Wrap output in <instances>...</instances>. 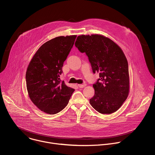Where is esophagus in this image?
Wrapping results in <instances>:
<instances>
[{
    "instance_id": "obj_1",
    "label": "esophagus",
    "mask_w": 155,
    "mask_h": 155,
    "mask_svg": "<svg viewBox=\"0 0 155 155\" xmlns=\"http://www.w3.org/2000/svg\"><path fill=\"white\" fill-rule=\"evenodd\" d=\"M86 86V84H78V86L79 87H80V88H83V87H85Z\"/></svg>"
}]
</instances>
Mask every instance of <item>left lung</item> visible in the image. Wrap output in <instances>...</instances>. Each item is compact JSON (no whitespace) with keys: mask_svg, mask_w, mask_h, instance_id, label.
<instances>
[{"mask_svg":"<svg viewBox=\"0 0 155 155\" xmlns=\"http://www.w3.org/2000/svg\"><path fill=\"white\" fill-rule=\"evenodd\" d=\"M86 53L94 73L100 78L93 84L95 94L89 100L98 113L110 114L117 111L130 91L128 64L121 48L111 39L101 35L78 36L75 43Z\"/></svg>","mask_w":155,"mask_h":155,"instance_id":"left-lung-1","label":"left lung"}]
</instances>
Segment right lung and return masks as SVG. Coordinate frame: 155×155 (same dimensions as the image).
I'll return each instance as SVG.
<instances>
[{"mask_svg":"<svg viewBox=\"0 0 155 155\" xmlns=\"http://www.w3.org/2000/svg\"><path fill=\"white\" fill-rule=\"evenodd\" d=\"M76 37L61 36L47 41L38 48L28 66L25 78L28 96L47 114H55L63 110L75 91L60 77Z\"/></svg>","mask_w":155,"mask_h":155,"instance_id":"right-lung-1","label":"right lung"}]
</instances>
